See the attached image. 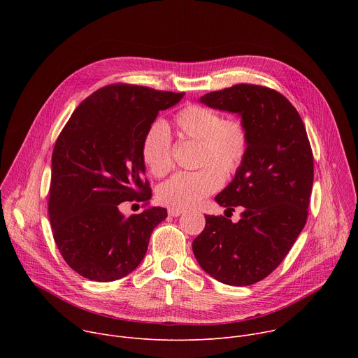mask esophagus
<instances>
[{"instance_id": "34e87169", "label": "esophagus", "mask_w": 358, "mask_h": 358, "mask_svg": "<svg viewBox=\"0 0 358 358\" xmlns=\"http://www.w3.org/2000/svg\"><path fill=\"white\" fill-rule=\"evenodd\" d=\"M181 214H182V211H181V210L169 208V215H170V217H178V215H181Z\"/></svg>"}]
</instances>
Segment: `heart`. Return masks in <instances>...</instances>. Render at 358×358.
Instances as JSON below:
<instances>
[{
	"mask_svg": "<svg viewBox=\"0 0 358 358\" xmlns=\"http://www.w3.org/2000/svg\"><path fill=\"white\" fill-rule=\"evenodd\" d=\"M174 126L181 137L199 141L196 171L173 176L159 188L157 198L174 210L195 208L222 184V176L235 174L242 166L249 145V136L241 120H224L208 108L188 105L174 116ZM141 159L150 173L166 176L173 167L171 134L166 123L156 120L141 140Z\"/></svg>",
	"mask_w": 358,
	"mask_h": 358,
	"instance_id": "b5f03b06",
	"label": "heart"
}]
</instances>
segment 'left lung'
<instances>
[{
    "mask_svg": "<svg viewBox=\"0 0 358 358\" xmlns=\"http://www.w3.org/2000/svg\"><path fill=\"white\" fill-rule=\"evenodd\" d=\"M199 101L239 115L249 145L234 180L215 196L227 211L243 207L241 220L234 224L222 215H206L192 252L214 279L249 286L280 265L308 221L312 147L297 110L273 89L239 83Z\"/></svg>",
    "mask_w": 358,
    "mask_h": 358,
    "instance_id": "8db88e82",
    "label": "left lung"
}]
</instances>
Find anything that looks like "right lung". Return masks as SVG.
Segmentation results:
<instances>
[{
	"instance_id": "right-lung-1",
	"label": "right lung",
	"mask_w": 358,
	"mask_h": 358,
	"mask_svg": "<svg viewBox=\"0 0 358 358\" xmlns=\"http://www.w3.org/2000/svg\"><path fill=\"white\" fill-rule=\"evenodd\" d=\"M184 93L109 85L75 109L54 152L48 211L55 243L80 276L113 282L133 272L167 210L148 207L124 217V201L148 202L141 140L160 110Z\"/></svg>"
}]
</instances>
